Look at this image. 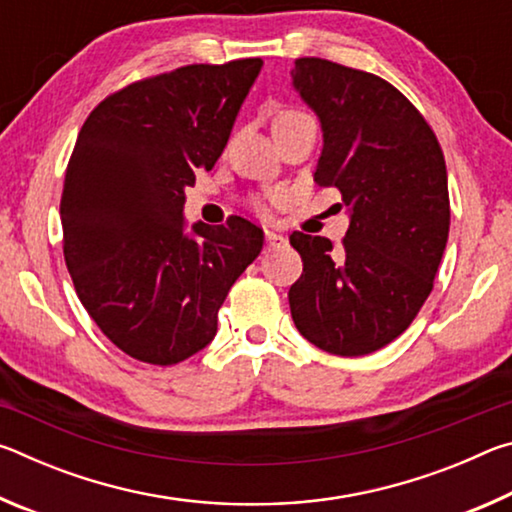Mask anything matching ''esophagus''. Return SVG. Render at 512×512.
<instances>
[{
	"instance_id": "34e87169",
	"label": "esophagus",
	"mask_w": 512,
	"mask_h": 512,
	"mask_svg": "<svg viewBox=\"0 0 512 512\" xmlns=\"http://www.w3.org/2000/svg\"><path fill=\"white\" fill-rule=\"evenodd\" d=\"M287 246V239L282 235H277L273 230H266V250H275V248H282Z\"/></svg>"
}]
</instances>
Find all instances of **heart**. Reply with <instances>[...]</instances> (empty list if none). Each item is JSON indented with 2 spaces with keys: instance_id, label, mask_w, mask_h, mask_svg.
<instances>
[{
  "instance_id": "1",
  "label": "heart",
  "mask_w": 512,
  "mask_h": 512,
  "mask_svg": "<svg viewBox=\"0 0 512 512\" xmlns=\"http://www.w3.org/2000/svg\"><path fill=\"white\" fill-rule=\"evenodd\" d=\"M293 115H305V112H300V110H293V108H287V110H282L280 115H277V117H293Z\"/></svg>"
}]
</instances>
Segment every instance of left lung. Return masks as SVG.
<instances>
[{
  "instance_id": "obj_1",
  "label": "left lung",
  "mask_w": 512,
  "mask_h": 512,
  "mask_svg": "<svg viewBox=\"0 0 512 512\" xmlns=\"http://www.w3.org/2000/svg\"><path fill=\"white\" fill-rule=\"evenodd\" d=\"M293 85L323 126L314 180L350 207L341 248L293 232L302 275L289 289L298 332L336 357L395 341L433 289L449 235L445 155L427 119L379 76L298 58Z\"/></svg>"
}]
</instances>
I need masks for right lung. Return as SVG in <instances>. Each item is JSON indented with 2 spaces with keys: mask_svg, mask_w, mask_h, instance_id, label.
Returning a JSON list of instances; mask_svg holds the SVG:
<instances>
[{
  "mask_svg": "<svg viewBox=\"0 0 512 512\" xmlns=\"http://www.w3.org/2000/svg\"><path fill=\"white\" fill-rule=\"evenodd\" d=\"M262 58L146 76L94 108L67 162L60 221L76 296L121 352L173 366L203 350L264 244L230 216L185 235V189L219 160Z\"/></svg>",
  "mask_w": 512,
  "mask_h": 512,
  "instance_id": "1",
  "label": "right lung"
}]
</instances>
